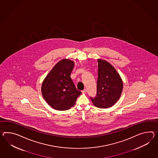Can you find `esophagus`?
<instances>
[{"label": "esophagus", "mask_w": 158, "mask_h": 158, "mask_svg": "<svg viewBox=\"0 0 158 158\" xmlns=\"http://www.w3.org/2000/svg\"><path fill=\"white\" fill-rule=\"evenodd\" d=\"M81 93H86V89H84L83 90L81 91Z\"/></svg>", "instance_id": "esophagus-1"}]
</instances>
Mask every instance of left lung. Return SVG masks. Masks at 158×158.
<instances>
[{"mask_svg": "<svg viewBox=\"0 0 158 158\" xmlns=\"http://www.w3.org/2000/svg\"><path fill=\"white\" fill-rule=\"evenodd\" d=\"M98 63L96 95L89 98L97 107L107 108L112 106L119 99L123 89V81L115 69L108 62L98 59Z\"/></svg>", "mask_w": 158, "mask_h": 158, "instance_id": "1", "label": "left lung"}]
</instances>
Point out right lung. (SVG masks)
I'll list each match as a JSON object with an SVG mask.
<instances>
[{"label": "right lung", "mask_w": 158, "mask_h": 158, "mask_svg": "<svg viewBox=\"0 0 158 158\" xmlns=\"http://www.w3.org/2000/svg\"><path fill=\"white\" fill-rule=\"evenodd\" d=\"M73 66V61L63 59L54 66L43 82V96L48 104L56 110H69L81 94L70 77Z\"/></svg>", "instance_id": "1"}]
</instances>
